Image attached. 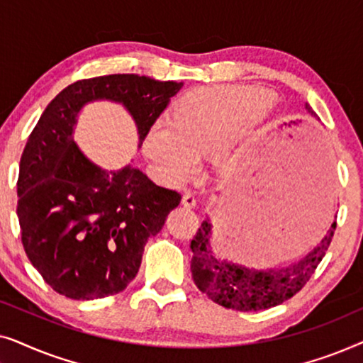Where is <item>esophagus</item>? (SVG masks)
<instances>
[{
  "label": "esophagus",
  "mask_w": 363,
  "mask_h": 363,
  "mask_svg": "<svg viewBox=\"0 0 363 363\" xmlns=\"http://www.w3.org/2000/svg\"><path fill=\"white\" fill-rule=\"evenodd\" d=\"M182 203H183V206H186V208H193L196 205V196H195V193L193 191H185L183 193V200H182Z\"/></svg>",
  "instance_id": "34e87169"
}]
</instances>
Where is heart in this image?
<instances>
[{"label": "heart", "instance_id": "obj_1", "mask_svg": "<svg viewBox=\"0 0 363 363\" xmlns=\"http://www.w3.org/2000/svg\"><path fill=\"white\" fill-rule=\"evenodd\" d=\"M272 102L255 87H201L183 96L172 121L158 118L148 128L143 148L167 180L182 182L195 172L198 157L226 158L242 127L259 118Z\"/></svg>", "mask_w": 363, "mask_h": 363}]
</instances>
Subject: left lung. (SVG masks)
Returning <instances> with one entry per match:
<instances>
[{"mask_svg":"<svg viewBox=\"0 0 363 363\" xmlns=\"http://www.w3.org/2000/svg\"><path fill=\"white\" fill-rule=\"evenodd\" d=\"M306 108L315 116L309 104H306ZM327 175L329 173L325 172ZM335 226L334 223L320 245L301 261L279 269L257 271L220 259L211 250V225L206 220L190 242L193 279L198 289L228 309L241 312L271 309L289 301L309 282L330 246Z\"/></svg>","mask_w":363,"mask_h":363,"instance_id":"obj_1","label":"left lung"}]
</instances>
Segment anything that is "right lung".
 <instances>
[{
	"label": "right lung",
	"instance_id": "obj_1",
	"mask_svg": "<svg viewBox=\"0 0 363 363\" xmlns=\"http://www.w3.org/2000/svg\"><path fill=\"white\" fill-rule=\"evenodd\" d=\"M183 82L137 74H108L71 84L49 102L19 162L18 218L24 251L43 279L74 301L122 292L137 276L143 247L180 205L132 165L106 172L72 142L84 104L122 102L140 142Z\"/></svg>",
	"mask_w": 363,
	"mask_h": 363
}]
</instances>
